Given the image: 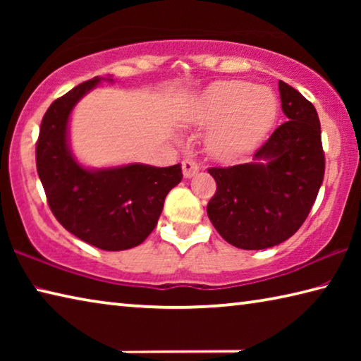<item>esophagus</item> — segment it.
I'll return each instance as SVG.
<instances>
[{
    "instance_id": "obj_1",
    "label": "esophagus",
    "mask_w": 361,
    "mask_h": 361,
    "mask_svg": "<svg viewBox=\"0 0 361 361\" xmlns=\"http://www.w3.org/2000/svg\"><path fill=\"white\" fill-rule=\"evenodd\" d=\"M181 167H183V175H185V178H191V176H194L199 172V164L191 157L185 159L181 164Z\"/></svg>"
}]
</instances>
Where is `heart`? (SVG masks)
I'll use <instances>...</instances> for the list:
<instances>
[{
    "label": "heart",
    "instance_id": "1",
    "mask_svg": "<svg viewBox=\"0 0 361 361\" xmlns=\"http://www.w3.org/2000/svg\"><path fill=\"white\" fill-rule=\"evenodd\" d=\"M279 100L264 85L243 81H219L194 102L188 121L213 127L209 149L219 159H235L255 149L277 119Z\"/></svg>",
    "mask_w": 361,
    "mask_h": 361
}]
</instances>
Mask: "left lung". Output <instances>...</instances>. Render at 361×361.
I'll use <instances>...</instances> for the list:
<instances>
[{
	"instance_id": "1",
	"label": "left lung",
	"mask_w": 361,
	"mask_h": 361,
	"mask_svg": "<svg viewBox=\"0 0 361 361\" xmlns=\"http://www.w3.org/2000/svg\"><path fill=\"white\" fill-rule=\"evenodd\" d=\"M288 121L255 152L252 164L212 167L216 192L207 215L223 239L242 250H264L295 234L307 218L325 175L315 106L279 81Z\"/></svg>"
}]
</instances>
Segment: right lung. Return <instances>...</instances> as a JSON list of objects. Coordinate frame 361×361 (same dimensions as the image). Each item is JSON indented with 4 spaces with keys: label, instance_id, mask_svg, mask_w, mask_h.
Wrapping results in <instances>:
<instances>
[{
    "label": "right lung",
    "instance_id": "obj_1",
    "mask_svg": "<svg viewBox=\"0 0 361 361\" xmlns=\"http://www.w3.org/2000/svg\"><path fill=\"white\" fill-rule=\"evenodd\" d=\"M102 79L97 76L76 85L49 106L36 143V169L57 221L90 245L119 252L140 245L151 234L166 195L183 173L180 164L92 170L76 162L68 145L71 109Z\"/></svg>",
    "mask_w": 361,
    "mask_h": 361
}]
</instances>
